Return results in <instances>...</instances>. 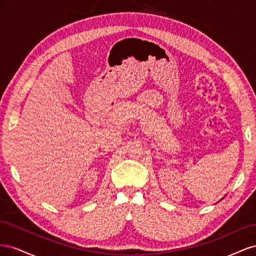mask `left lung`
<instances>
[{
  "label": "left lung",
  "instance_id": "left-lung-1",
  "mask_svg": "<svg viewBox=\"0 0 256 256\" xmlns=\"http://www.w3.org/2000/svg\"><path fill=\"white\" fill-rule=\"evenodd\" d=\"M221 200H222V198H221ZM220 200H219V202H220Z\"/></svg>",
  "mask_w": 256,
  "mask_h": 256
}]
</instances>
